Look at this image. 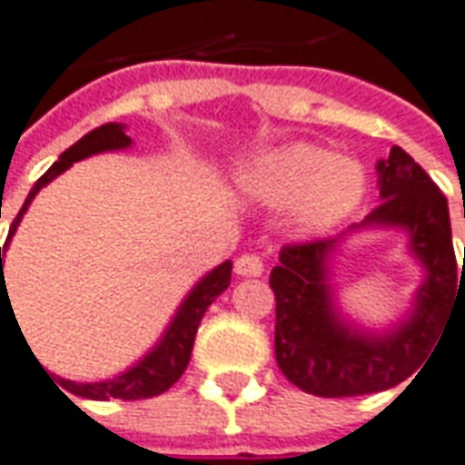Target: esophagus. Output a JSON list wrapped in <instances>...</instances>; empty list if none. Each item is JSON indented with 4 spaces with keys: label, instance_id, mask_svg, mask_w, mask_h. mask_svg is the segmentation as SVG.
Segmentation results:
<instances>
[{
    "label": "esophagus",
    "instance_id": "esophagus-1",
    "mask_svg": "<svg viewBox=\"0 0 465 465\" xmlns=\"http://www.w3.org/2000/svg\"><path fill=\"white\" fill-rule=\"evenodd\" d=\"M235 273L245 275V278H255V275L263 273V261H261V255H255V252H242L238 261H235Z\"/></svg>",
    "mask_w": 465,
    "mask_h": 465
}]
</instances>
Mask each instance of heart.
<instances>
[{"mask_svg":"<svg viewBox=\"0 0 465 465\" xmlns=\"http://www.w3.org/2000/svg\"><path fill=\"white\" fill-rule=\"evenodd\" d=\"M242 182L255 200L271 207L296 202V217L309 230L331 227L364 197L360 166L312 143L268 152L245 169Z\"/></svg>","mask_w":465,"mask_h":465,"instance_id":"1","label":"heart"}]
</instances>
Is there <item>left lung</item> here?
<instances>
[{
	"label": "left lung",
	"instance_id": "left-lung-1",
	"mask_svg": "<svg viewBox=\"0 0 465 465\" xmlns=\"http://www.w3.org/2000/svg\"><path fill=\"white\" fill-rule=\"evenodd\" d=\"M380 172L382 202L357 227H405L428 271L415 312L387 334H364L336 319L326 283V258L339 238L291 242L271 271L275 293V361L288 382L319 398L382 392L418 372L453 309H465L463 265L456 261L446 194L400 146Z\"/></svg>",
	"mask_w": 465,
	"mask_h": 465
}]
</instances>
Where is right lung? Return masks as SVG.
Here are the masks:
<instances>
[{"instance_id": "obj_1", "label": "right lung", "mask_w": 465, "mask_h": 465, "mask_svg": "<svg viewBox=\"0 0 465 465\" xmlns=\"http://www.w3.org/2000/svg\"><path fill=\"white\" fill-rule=\"evenodd\" d=\"M129 143L131 139L124 134V126H121V124H104V126L93 129L91 134H85L80 141H75L67 152L60 153V159H57L55 164L50 166L43 177L35 182V187L30 190L27 200L22 204V210H19L17 217H15V223L9 227V238L15 235L22 214L27 213V204L32 202V197L43 190L47 182H53L57 174H63L67 166H73V162H80V159H85V156H91V153L124 149V146H129ZM9 238H6V242H9ZM2 275H5V265H2ZM230 275H232V263H230V261H225L223 265H217L213 273L204 275L200 283L194 286V291L187 296V301L182 303V309H179L177 316H174L169 331H166L164 339L159 341V347L153 349L152 354H146L136 367H131L129 372H124L121 377H116V380L88 382V385L73 382V380H60L63 387H65L67 392L88 400H146L166 392V390L174 385L179 377L184 374V370H187V364H190L192 357V347H194V336H197V326H200L204 312L210 309V303L230 286ZM6 301H9V296H6L5 288V293H2V312H5ZM9 306H12V303H9ZM35 360H37V357H35Z\"/></svg>"}]
</instances>
